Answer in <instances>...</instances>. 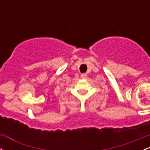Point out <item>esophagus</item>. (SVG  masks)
I'll return each instance as SVG.
<instances>
[{
	"label": "esophagus",
	"instance_id": "1",
	"mask_svg": "<svg viewBox=\"0 0 150 150\" xmlns=\"http://www.w3.org/2000/svg\"><path fill=\"white\" fill-rule=\"evenodd\" d=\"M81 77H82V78H85L87 77V75L85 73H83L81 75Z\"/></svg>",
	"mask_w": 150,
	"mask_h": 150
}]
</instances>
